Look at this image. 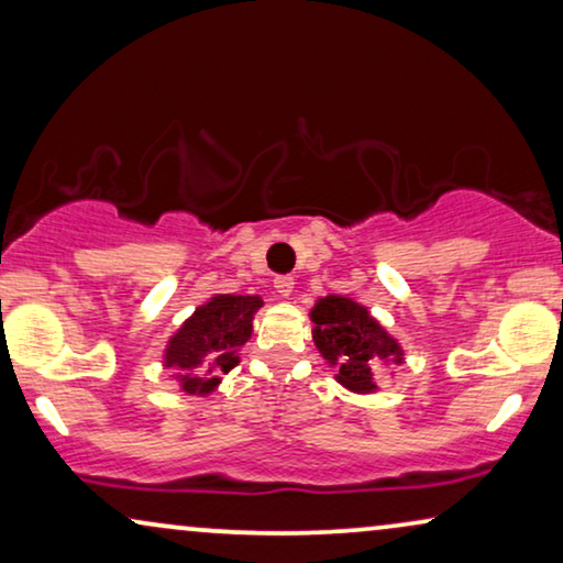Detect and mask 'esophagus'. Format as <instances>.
I'll use <instances>...</instances> for the list:
<instances>
[{"mask_svg":"<svg viewBox=\"0 0 563 563\" xmlns=\"http://www.w3.org/2000/svg\"><path fill=\"white\" fill-rule=\"evenodd\" d=\"M274 289H276V295H279V297L289 299L291 291H295V279H291V276H276Z\"/></svg>","mask_w":563,"mask_h":563,"instance_id":"esophagus-1","label":"esophagus"}]
</instances>
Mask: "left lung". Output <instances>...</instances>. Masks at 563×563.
<instances>
[{"mask_svg":"<svg viewBox=\"0 0 563 563\" xmlns=\"http://www.w3.org/2000/svg\"><path fill=\"white\" fill-rule=\"evenodd\" d=\"M310 320L314 349L335 368V382L353 395H376L382 368L405 364L397 338L356 299L320 297L312 305Z\"/></svg>","mask_w":563,"mask_h":563,"instance_id":"left-lung-1","label":"left lung"}]
</instances>
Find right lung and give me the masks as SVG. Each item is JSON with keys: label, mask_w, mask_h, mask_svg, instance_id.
Instances as JSON below:
<instances>
[{"label": "right lung", "mask_w": 563, "mask_h": 563, "mask_svg": "<svg viewBox=\"0 0 563 563\" xmlns=\"http://www.w3.org/2000/svg\"><path fill=\"white\" fill-rule=\"evenodd\" d=\"M264 307L258 295H212L199 305L164 349V368L184 395L210 397L222 374L241 364L238 351L251 341L253 314Z\"/></svg>", "instance_id": "obj_1"}]
</instances>
